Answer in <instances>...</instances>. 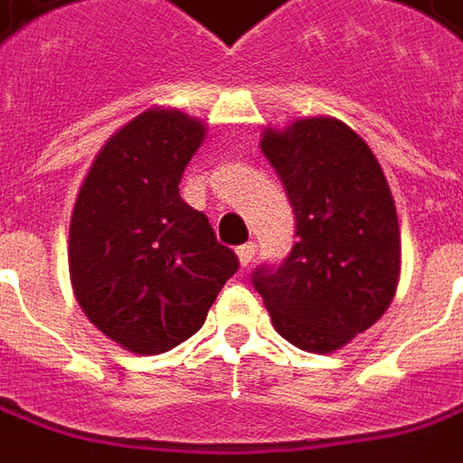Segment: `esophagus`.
Returning <instances> with one entry per match:
<instances>
[{
	"mask_svg": "<svg viewBox=\"0 0 463 463\" xmlns=\"http://www.w3.org/2000/svg\"><path fill=\"white\" fill-rule=\"evenodd\" d=\"M238 260H241V266H248L250 260H253V256H256V243H243L238 245Z\"/></svg>",
	"mask_w": 463,
	"mask_h": 463,
	"instance_id": "obj_1",
	"label": "esophagus"
}]
</instances>
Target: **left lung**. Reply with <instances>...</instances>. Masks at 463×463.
Listing matches in <instances>:
<instances>
[{"instance_id": "1", "label": "left lung", "mask_w": 463, "mask_h": 463, "mask_svg": "<svg viewBox=\"0 0 463 463\" xmlns=\"http://www.w3.org/2000/svg\"><path fill=\"white\" fill-rule=\"evenodd\" d=\"M260 152L286 187L297 243L279 269L260 266L253 286L276 332L326 354L385 314L401 276V228L373 149L329 116L266 128Z\"/></svg>"}]
</instances>
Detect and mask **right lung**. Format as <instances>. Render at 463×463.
Listing matches in <instances>:
<instances>
[{
	"instance_id": "1",
	"label": "right lung",
	"mask_w": 463,
	"mask_h": 463,
	"mask_svg": "<svg viewBox=\"0 0 463 463\" xmlns=\"http://www.w3.org/2000/svg\"><path fill=\"white\" fill-rule=\"evenodd\" d=\"M205 124L149 109L103 144L75 197L68 266L75 298L106 337L137 354L190 339L238 256L205 213L179 197V179Z\"/></svg>"
}]
</instances>
